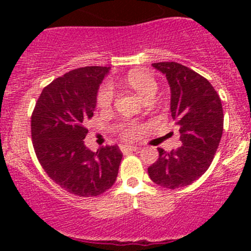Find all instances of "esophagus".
<instances>
[{
  "instance_id": "34e87169",
  "label": "esophagus",
  "mask_w": 251,
  "mask_h": 251,
  "mask_svg": "<svg viewBox=\"0 0 251 251\" xmlns=\"http://www.w3.org/2000/svg\"><path fill=\"white\" fill-rule=\"evenodd\" d=\"M120 148L123 149V151H140L141 147L140 146H126V144H123V146H120Z\"/></svg>"
}]
</instances>
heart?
Masks as SVG:
<instances>
[{"label":"heart","instance_id":"heart-1","mask_svg":"<svg viewBox=\"0 0 251 251\" xmlns=\"http://www.w3.org/2000/svg\"><path fill=\"white\" fill-rule=\"evenodd\" d=\"M125 83L127 87L135 91L143 100H153L158 91V83L153 75L143 70H132L125 77ZM114 100V88L109 82H105L100 86L97 95V104L100 108H108Z\"/></svg>","mask_w":251,"mask_h":251}]
</instances>
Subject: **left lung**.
Wrapping results in <instances>:
<instances>
[{
  "label": "left lung",
  "mask_w": 251,
  "mask_h": 251,
  "mask_svg": "<svg viewBox=\"0 0 251 251\" xmlns=\"http://www.w3.org/2000/svg\"><path fill=\"white\" fill-rule=\"evenodd\" d=\"M168 78L171 116L179 128L182 146L171 151L159 148L148 168L154 183L175 189L188 186L209 169L224 131L221 100L206 78L176 62L154 63Z\"/></svg>",
  "instance_id": "8db88e82"
}]
</instances>
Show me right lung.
Listing matches in <instances>:
<instances>
[{
	"label": "right lung",
	"mask_w": 251,
	"mask_h": 251,
	"mask_svg": "<svg viewBox=\"0 0 251 251\" xmlns=\"http://www.w3.org/2000/svg\"><path fill=\"white\" fill-rule=\"evenodd\" d=\"M107 67H85L53 80L42 90L31 115L35 153L58 186L78 197H96L115 183L123 153L118 146L92 151L83 140Z\"/></svg>",
	"instance_id": "obj_1"
}]
</instances>
